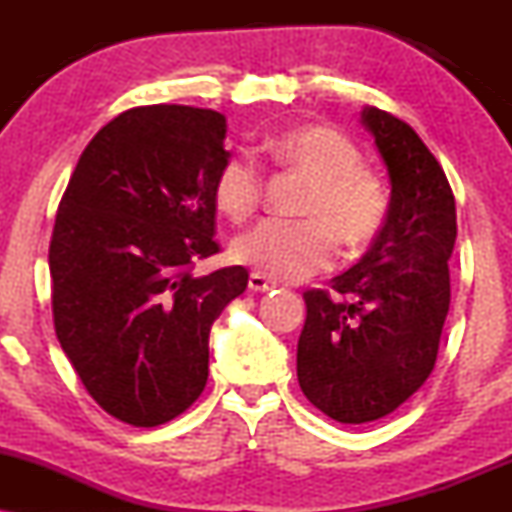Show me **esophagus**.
I'll list each match as a JSON object with an SVG mask.
<instances>
[{"label": "esophagus", "instance_id": "34e87169", "mask_svg": "<svg viewBox=\"0 0 512 512\" xmlns=\"http://www.w3.org/2000/svg\"><path fill=\"white\" fill-rule=\"evenodd\" d=\"M248 289L250 291H257V293L272 291L274 289V281H269L267 276L260 274V272H252L250 279H248Z\"/></svg>", "mask_w": 512, "mask_h": 512}]
</instances>
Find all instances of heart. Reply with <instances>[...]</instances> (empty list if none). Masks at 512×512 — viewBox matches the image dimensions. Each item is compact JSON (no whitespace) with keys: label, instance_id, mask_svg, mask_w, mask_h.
<instances>
[{"label":"heart","instance_id":"1","mask_svg":"<svg viewBox=\"0 0 512 512\" xmlns=\"http://www.w3.org/2000/svg\"><path fill=\"white\" fill-rule=\"evenodd\" d=\"M276 166L310 178L296 211L303 219H267L233 243V257L281 281H301L332 260V240L361 250L383 231L390 192L361 166L358 146L330 127H296L264 144ZM264 173L248 154L221 163L214 202L233 223L248 221L262 204Z\"/></svg>","mask_w":512,"mask_h":512}]
</instances>
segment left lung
I'll return each instance as SVG.
<instances>
[{
	"instance_id": "left-lung-1",
	"label": "left lung",
	"mask_w": 512,
	"mask_h": 512,
	"mask_svg": "<svg viewBox=\"0 0 512 512\" xmlns=\"http://www.w3.org/2000/svg\"><path fill=\"white\" fill-rule=\"evenodd\" d=\"M392 182L383 231L332 291L303 293L298 383L339 424L392 414L436 366L450 308L455 195L436 156L404 120L363 110Z\"/></svg>"
}]
</instances>
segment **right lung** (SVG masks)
<instances>
[{
  "label": "right lung",
  "instance_id": "1",
  "mask_svg": "<svg viewBox=\"0 0 512 512\" xmlns=\"http://www.w3.org/2000/svg\"><path fill=\"white\" fill-rule=\"evenodd\" d=\"M226 132L209 108L125 110L88 142L57 209L55 334L88 395L129 426H161L197 402L211 325L248 286L243 267L192 274L221 250Z\"/></svg>",
  "mask_w": 512,
  "mask_h": 512
}]
</instances>
